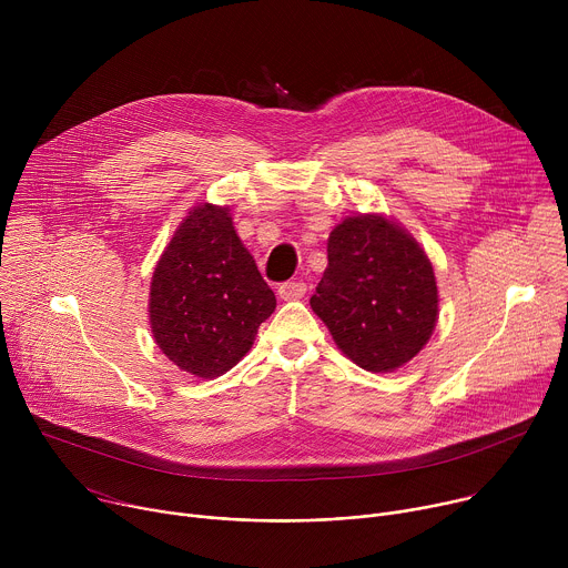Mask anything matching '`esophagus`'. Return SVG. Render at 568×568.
Instances as JSON below:
<instances>
[{
    "mask_svg": "<svg viewBox=\"0 0 568 568\" xmlns=\"http://www.w3.org/2000/svg\"><path fill=\"white\" fill-rule=\"evenodd\" d=\"M305 292H307V285L303 281H287L278 285V296L283 301H298L305 296Z\"/></svg>",
    "mask_w": 568,
    "mask_h": 568,
    "instance_id": "esophagus-1",
    "label": "esophagus"
}]
</instances>
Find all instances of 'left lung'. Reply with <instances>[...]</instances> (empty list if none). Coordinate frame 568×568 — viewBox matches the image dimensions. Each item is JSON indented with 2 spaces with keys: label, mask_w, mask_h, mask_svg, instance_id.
Listing matches in <instances>:
<instances>
[{
  "label": "left lung",
  "mask_w": 568,
  "mask_h": 568,
  "mask_svg": "<svg viewBox=\"0 0 568 568\" xmlns=\"http://www.w3.org/2000/svg\"><path fill=\"white\" fill-rule=\"evenodd\" d=\"M310 305L351 362L371 373H393L434 335V265L393 217L353 215L331 231L328 267Z\"/></svg>",
  "instance_id": "8db88e82"
}]
</instances>
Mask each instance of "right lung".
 <instances>
[{
	"label": "right lung",
	"mask_w": 568,
	"mask_h": 568,
	"mask_svg": "<svg viewBox=\"0 0 568 568\" xmlns=\"http://www.w3.org/2000/svg\"><path fill=\"white\" fill-rule=\"evenodd\" d=\"M229 211L211 202L193 206L150 283L154 344L178 368L202 379L224 375L245 357L276 307Z\"/></svg>",
	"instance_id": "right-lung-1"
}]
</instances>
